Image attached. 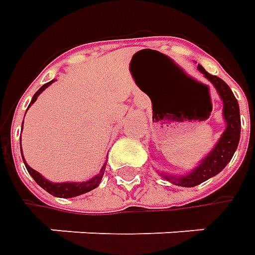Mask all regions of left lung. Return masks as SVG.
Returning <instances> with one entry per match:
<instances>
[{"instance_id":"left-lung-1","label":"left lung","mask_w":255,"mask_h":255,"mask_svg":"<svg viewBox=\"0 0 255 255\" xmlns=\"http://www.w3.org/2000/svg\"><path fill=\"white\" fill-rule=\"evenodd\" d=\"M197 68L201 74L214 85V88L217 89V92L224 102L223 111H224V119L227 122V129L223 133L221 139L216 144V147L213 149V152L203 160L199 167H196L191 171L190 174L179 177V179L173 177V176H166L167 180L173 181L177 186H183V187H194L213 176H216L217 173H220L227 166V163L231 160L233 154L239 146V140H240V109H239V102L234 98L229 85L223 79H220L219 76L206 72V69L200 65Z\"/></svg>"}]
</instances>
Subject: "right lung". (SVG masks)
Listing matches in <instances>:
<instances>
[{"label":"right lung","instance_id":"obj_1","mask_svg":"<svg viewBox=\"0 0 255 255\" xmlns=\"http://www.w3.org/2000/svg\"><path fill=\"white\" fill-rule=\"evenodd\" d=\"M52 82H54V81H51V82L45 84L44 86H41L39 91L34 95L31 103H34L35 101H36V98H38V95L42 92L45 88H48ZM29 106H31V105H29ZM22 159H24V157H22ZM25 167H26L28 173L32 176V179H34L44 190H46L49 194H52V196H56V197L68 199V197H75V196H79V194L88 193V191L93 190L95 187H98V184L102 180L103 173H105V167H106V166H103L102 169H101V173H99L98 176H95L93 179H91V180L88 181H84V183H51V181L45 180L44 177H42L38 171H35L34 169H31L26 163H25Z\"/></svg>","mask_w":255,"mask_h":255}]
</instances>
